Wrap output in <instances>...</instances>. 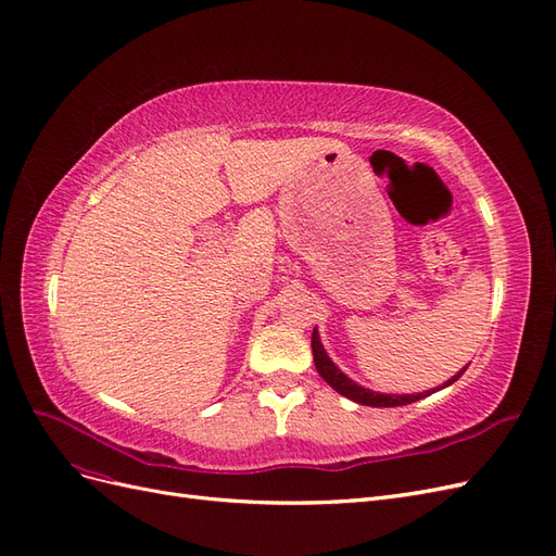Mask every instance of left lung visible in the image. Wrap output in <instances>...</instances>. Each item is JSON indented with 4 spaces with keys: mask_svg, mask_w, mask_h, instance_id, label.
Segmentation results:
<instances>
[{
    "mask_svg": "<svg viewBox=\"0 0 556 556\" xmlns=\"http://www.w3.org/2000/svg\"><path fill=\"white\" fill-rule=\"evenodd\" d=\"M311 345H313V362H315V368H317V374L325 378V382L327 384H331L336 392L339 394H343V396H348V399H352L355 403H362V406H374V408H394V406H408V403H413V401H419V399H425V396H429V394H433V392H439V390H445V387H450L452 382H457L462 376H464V371H466V366L462 368V371L457 374V376H452L445 384H441V387H435V390H427V392H419V394H380V392H371V390H366V387H362V384H357L355 380H350L339 366H336L331 359H329V355H327V350H325V345L319 343V333H317V327L313 329V341H311Z\"/></svg>",
    "mask_w": 556,
    "mask_h": 556,
    "instance_id": "8db88e82",
    "label": "left lung"
}]
</instances>
